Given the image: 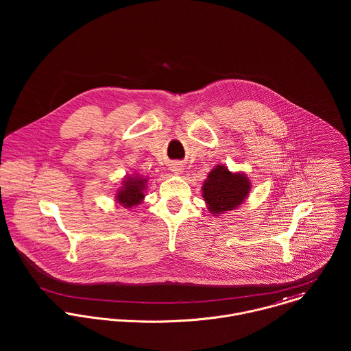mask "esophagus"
Returning <instances> with one entry per match:
<instances>
[{
  "label": "esophagus",
  "mask_w": 351,
  "mask_h": 351,
  "mask_svg": "<svg viewBox=\"0 0 351 351\" xmlns=\"http://www.w3.org/2000/svg\"><path fill=\"white\" fill-rule=\"evenodd\" d=\"M174 171L177 173V171H180V169H177V167H176V169H174Z\"/></svg>",
  "instance_id": "obj_1"
}]
</instances>
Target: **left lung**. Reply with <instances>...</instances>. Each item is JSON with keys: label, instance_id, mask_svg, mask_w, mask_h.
I'll list each match as a JSON object with an SVG mask.
<instances>
[{"label": "left lung", "instance_id": "left-lung-1", "mask_svg": "<svg viewBox=\"0 0 351 351\" xmlns=\"http://www.w3.org/2000/svg\"><path fill=\"white\" fill-rule=\"evenodd\" d=\"M202 197L212 213L235 209L250 193V181L245 174L231 173L226 166H216L202 185Z\"/></svg>", "mask_w": 351, "mask_h": 351}]
</instances>
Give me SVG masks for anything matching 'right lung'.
Listing matches in <instances>:
<instances>
[{
    "mask_svg": "<svg viewBox=\"0 0 351 351\" xmlns=\"http://www.w3.org/2000/svg\"><path fill=\"white\" fill-rule=\"evenodd\" d=\"M146 182H147L146 178L127 177V180L123 184L124 188H121L119 191V193L116 195L117 202H120L125 208H131L134 205H138L145 197L143 191H145V184Z\"/></svg>",
    "mask_w": 351,
    "mask_h": 351,
    "instance_id": "1",
    "label": "right lung"
}]
</instances>
